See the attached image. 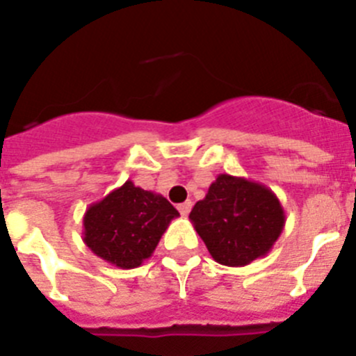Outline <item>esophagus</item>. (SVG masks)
Instances as JSON below:
<instances>
[{
    "instance_id": "esophagus-1",
    "label": "esophagus",
    "mask_w": 356,
    "mask_h": 356,
    "mask_svg": "<svg viewBox=\"0 0 356 356\" xmlns=\"http://www.w3.org/2000/svg\"><path fill=\"white\" fill-rule=\"evenodd\" d=\"M191 209H193V203L191 201H185V203H181V205H178V210H180V213L184 217L188 216V212H191Z\"/></svg>"
}]
</instances>
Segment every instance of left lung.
<instances>
[{"instance_id":"obj_1","label":"left lung","mask_w":356,"mask_h":356,"mask_svg":"<svg viewBox=\"0 0 356 356\" xmlns=\"http://www.w3.org/2000/svg\"><path fill=\"white\" fill-rule=\"evenodd\" d=\"M188 219L216 262L242 267L271 251L284 232L285 210L266 185L219 175Z\"/></svg>"}]
</instances>
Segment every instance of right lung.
Instances as JSON below:
<instances>
[{
  "label": "right lung",
  "mask_w": 356,
  "mask_h": 356,
  "mask_svg": "<svg viewBox=\"0 0 356 356\" xmlns=\"http://www.w3.org/2000/svg\"><path fill=\"white\" fill-rule=\"evenodd\" d=\"M178 216L165 197L128 180L87 209L81 235L96 257L121 269H134L153 254Z\"/></svg>",
  "instance_id": "add662e5"
}]
</instances>
